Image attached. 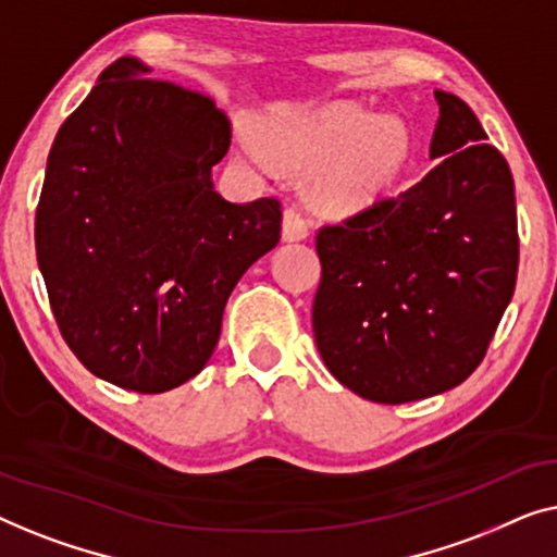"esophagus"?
<instances>
[{"instance_id": "1", "label": "esophagus", "mask_w": 557, "mask_h": 557, "mask_svg": "<svg viewBox=\"0 0 557 557\" xmlns=\"http://www.w3.org/2000/svg\"><path fill=\"white\" fill-rule=\"evenodd\" d=\"M308 234H310L308 219H305L295 207L285 209V214H282V239L302 242V239H308Z\"/></svg>"}]
</instances>
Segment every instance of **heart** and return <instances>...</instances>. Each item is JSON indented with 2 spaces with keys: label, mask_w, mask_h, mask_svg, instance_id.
I'll return each instance as SVG.
<instances>
[{
  "label": "heart",
  "mask_w": 557,
  "mask_h": 557,
  "mask_svg": "<svg viewBox=\"0 0 557 557\" xmlns=\"http://www.w3.org/2000/svg\"><path fill=\"white\" fill-rule=\"evenodd\" d=\"M270 156L318 166L310 199L327 216L366 214L394 197L409 174L417 140L401 115L360 103H327L262 133Z\"/></svg>",
  "instance_id": "obj_1"
}]
</instances>
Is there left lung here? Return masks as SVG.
Here are the masks:
<instances>
[{
  "label": "left lung",
  "mask_w": 557,
  "mask_h": 557,
  "mask_svg": "<svg viewBox=\"0 0 557 557\" xmlns=\"http://www.w3.org/2000/svg\"><path fill=\"white\" fill-rule=\"evenodd\" d=\"M434 98L436 166L315 242L318 350L343 386L375 404L419 401L469 379L515 293L510 166L465 100Z\"/></svg>",
  "instance_id": "left-lung-1"
}]
</instances>
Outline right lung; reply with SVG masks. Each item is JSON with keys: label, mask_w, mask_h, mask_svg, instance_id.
<instances>
[{"label": "right lung", "mask_w": 557, "mask_h": 557, "mask_svg": "<svg viewBox=\"0 0 557 557\" xmlns=\"http://www.w3.org/2000/svg\"><path fill=\"white\" fill-rule=\"evenodd\" d=\"M121 58L60 125L35 219L60 333L92 375L138 394L194 379L239 277L275 249V199L226 201L211 169L230 121Z\"/></svg>", "instance_id": "obj_1"}]
</instances>
